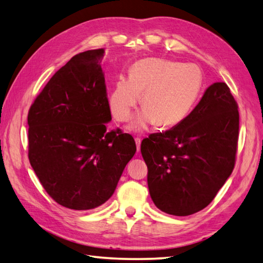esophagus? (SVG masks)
<instances>
[{
  "label": "esophagus",
  "instance_id": "34e87169",
  "mask_svg": "<svg viewBox=\"0 0 263 263\" xmlns=\"http://www.w3.org/2000/svg\"><path fill=\"white\" fill-rule=\"evenodd\" d=\"M135 140H136V145H137V151L139 152V151H140V143H141V139L139 138V137H137V138L135 139Z\"/></svg>",
  "mask_w": 263,
  "mask_h": 263
}]
</instances>
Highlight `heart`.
Returning <instances> with one entry per match:
<instances>
[{
	"mask_svg": "<svg viewBox=\"0 0 263 263\" xmlns=\"http://www.w3.org/2000/svg\"><path fill=\"white\" fill-rule=\"evenodd\" d=\"M204 86L202 69L194 64H181L162 58L137 61L128 69V79L120 77L108 97V106L117 122L130 120L141 97L145 108L133 128L141 130L156 123L171 127L188 116Z\"/></svg>",
	"mask_w": 263,
	"mask_h": 263,
	"instance_id": "1",
	"label": "heart"
}]
</instances>
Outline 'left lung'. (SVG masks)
I'll return each mask as SVG.
<instances>
[{"mask_svg":"<svg viewBox=\"0 0 263 263\" xmlns=\"http://www.w3.org/2000/svg\"><path fill=\"white\" fill-rule=\"evenodd\" d=\"M238 130L237 102L228 85L217 82L182 122L143 139L154 204L178 217L206 208L233 172Z\"/></svg>","mask_w":263,"mask_h":263,"instance_id":"8db88e82","label":"left lung"}]
</instances>
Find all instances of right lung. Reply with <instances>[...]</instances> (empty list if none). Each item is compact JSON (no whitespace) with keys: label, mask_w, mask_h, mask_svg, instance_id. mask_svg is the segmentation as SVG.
I'll list each match as a JSON object with an SVG mask.
<instances>
[{"label":"right lung","mask_w":263,"mask_h":263,"mask_svg":"<svg viewBox=\"0 0 263 263\" xmlns=\"http://www.w3.org/2000/svg\"><path fill=\"white\" fill-rule=\"evenodd\" d=\"M105 49L74 55L29 108L28 158L49 196L70 210L100 206L136 154L135 139L111 120L101 60Z\"/></svg>","instance_id":"right-lung-1"}]
</instances>
